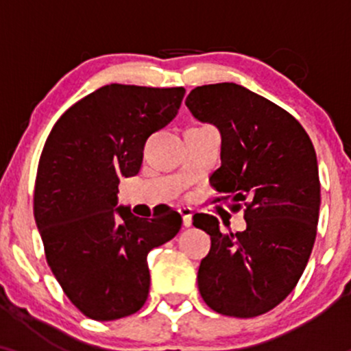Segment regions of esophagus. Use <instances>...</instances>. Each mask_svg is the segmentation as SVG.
I'll return each mask as SVG.
<instances>
[{
  "label": "esophagus",
  "instance_id": "1",
  "mask_svg": "<svg viewBox=\"0 0 351 351\" xmlns=\"http://www.w3.org/2000/svg\"><path fill=\"white\" fill-rule=\"evenodd\" d=\"M180 215H181V217H183V226H191V223H193V209L191 208H188V206H181L180 209Z\"/></svg>",
  "mask_w": 351,
  "mask_h": 351
}]
</instances>
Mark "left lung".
<instances>
[{"label": "left lung", "mask_w": 351, "mask_h": 351, "mask_svg": "<svg viewBox=\"0 0 351 351\" xmlns=\"http://www.w3.org/2000/svg\"><path fill=\"white\" fill-rule=\"evenodd\" d=\"M184 104L221 132V167L209 181L224 196L215 201L245 206L241 232H221L211 215L193 216L211 236L199 293L223 315H263L293 291L315 243L320 181L312 140L289 112L232 82L193 88Z\"/></svg>", "instance_id": "1"}]
</instances>
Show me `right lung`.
Returning <instances> with one entry per match:
<instances>
[{
  "label": "right lung",
  "mask_w": 351,
  "mask_h": 351,
  "mask_svg": "<svg viewBox=\"0 0 351 351\" xmlns=\"http://www.w3.org/2000/svg\"><path fill=\"white\" fill-rule=\"evenodd\" d=\"M183 87L110 84L52 127L34 186V219L52 274L84 315L99 322L138 312L150 291L147 256L181 229L180 213L152 219L117 206L120 178L140 171L153 132L175 119Z\"/></svg>",
  "instance_id": "add662e5"
}]
</instances>
